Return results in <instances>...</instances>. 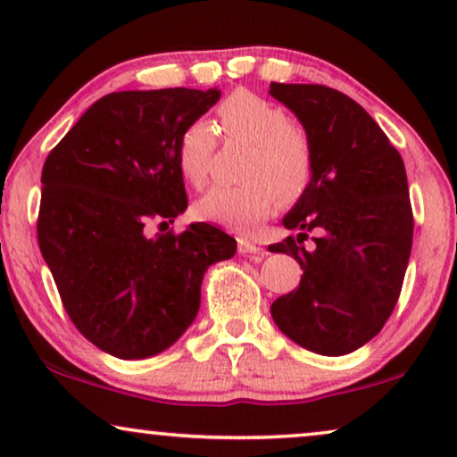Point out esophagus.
I'll return each instance as SVG.
<instances>
[{"instance_id":"1","label":"esophagus","mask_w":457,"mask_h":457,"mask_svg":"<svg viewBox=\"0 0 457 457\" xmlns=\"http://www.w3.org/2000/svg\"><path fill=\"white\" fill-rule=\"evenodd\" d=\"M237 247H239V253H260L262 252L260 243L249 239V237H239V239H237Z\"/></svg>"}]
</instances>
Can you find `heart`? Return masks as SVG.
<instances>
[{
  "label": "heart",
  "mask_w": 457,
  "mask_h": 457,
  "mask_svg": "<svg viewBox=\"0 0 457 457\" xmlns=\"http://www.w3.org/2000/svg\"><path fill=\"white\" fill-rule=\"evenodd\" d=\"M227 141L252 143L243 162L239 185H218L195 205L204 220L245 230L268 218L280 202L293 205L310 191L316 177V149L308 130L293 122L283 105L252 91H235L216 108ZM216 135L202 120L189 122L177 141V164L187 183L208 180Z\"/></svg>",
  "instance_id": "b5f03b06"
}]
</instances>
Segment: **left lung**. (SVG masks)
<instances>
[{"instance_id": "obj_1", "label": "left lung", "mask_w": 457, "mask_h": 457, "mask_svg": "<svg viewBox=\"0 0 457 457\" xmlns=\"http://www.w3.org/2000/svg\"><path fill=\"white\" fill-rule=\"evenodd\" d=\"M270 96L299 118L316 149L314 183L283 220L299 235L268 247L303 270L297 289L272 303V318L310 352L352 353L380 333L402 293L414 235L403 160L345 93L272 83Z\"/></svg>"}]
</instances>
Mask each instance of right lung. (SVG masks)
<instances>
[{"mask_svg": "<svg viewBox=\"0 0 457 457\" xmlns=\"http://www.w3.org/2000/svg\"><path fill=\"white\" fill-rule=\"evenodd\" d=\"M220 91H118L97 99L49 152L37 239L62 305L85 339L120 360L164 352L195 320L208 266L237 241L195 222L147 237L187 208L180 130Z\"/></svg>", "mask_w": 457, "mask_h": 457, "instance_id": "1", "label": "right lung"}]
</instances>
